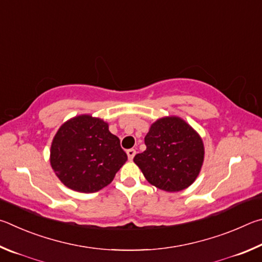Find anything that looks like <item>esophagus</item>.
Masks as SVG:
<instances>
[{"mask_svg": "<svg viewBox=\"0 0 262 262\" xmlns=\"http://www.w3.org/2000/svg\"><path fill=\"white\" fill-rule=\"evenodd\" d=\"M126 154H127V158H128V160H134L135 155H136V149H134V148L127 149V150H126Z\"/></svg>", "mask_w": 262, "mask_h": 262, "instance_id": "34e87169", "label": "esophagus"}]
</instances>
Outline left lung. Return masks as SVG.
Returning <instances> with one entry per match:
<instances>
[{
	"mask_svg": "<svg viewBox=\"0 0 262 262\" xmlns=\"http://www.w3.org/2000/svg\"><path fill=\"white\" fill-rule=\"evenodd\" d=\"M146 150L134 161L150 184L168 192L186 189L204 162V144L183 119L164 117L152 124L145 137Z\"/></svg>",
	"mask_w": 262,
	"mask_h": 262,
	"instance_id": "left-lung-1",
	"label": "left lung"
}]
</instances>
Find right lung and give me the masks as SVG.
<instances>
[{
    "mask_svg": "<svg viewBox=\"0 0 262 262\" xmlns=\"http://www.w3.org/2000/svg\"><path fill=\"white\" fill-rule=\"evenodd\" d=\"M127 155L108 124L90 115L70 119L59 127L50 149V164L64 185L84 193L112 183Z\"/></svg>",
    "mask_w": 262,
    "mask_h": 262,
    "instance_id": "add662e5",
    "label": "right lung"
}]
</instances>
